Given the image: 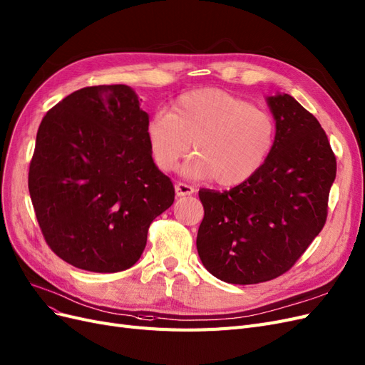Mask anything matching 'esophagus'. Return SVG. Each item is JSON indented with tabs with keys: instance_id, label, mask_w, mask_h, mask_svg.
Masks as SVG:
<instances>
[{
	"instance_id": "obj_1",
	"label": "esophagus",
	"mask_w": 365,
	"mask_h": 365,
	"mask_svg": "<svg viewBox=\"0 0 365 365\" xmlns=\"http://www.w3.org/2000/svg\"><path fill=\"white\" fill-rule=\"evenodd\" d=\"M175 193H177V196H190L195 193V188L184 182H177L175 184Z\"/></svg>"
}]
</instances>
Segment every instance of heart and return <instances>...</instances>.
Instances as JSON below:
<instances>
[{
  "instance_id": "obj_1",
  "label": "heart",
  "mask_w": 365,
  "mask_h": 365,
  "mask_svg": "<svg viewBox=\"0 0 365 365\" xmlns=\"http://www.w3.org/2000/svg\"><path fill=\"white\" fill-rule=\"evenodd\" d=\"M146 139L155 166L170 172L190 143L195 155L182 172L220 185L249 180L267 161L276 139L270 113L220 89H199L178 96L169 111L158 110L146 125Z\"/></svg>"
}]
</instances>
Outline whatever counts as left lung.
<instances>
[{"label": "left lung", "mask_w": 365, "mask_h": 365, "mask_svg": "<svg viewBox=\"0 0 365 365\" xmlns=\"http://www.w3.org/2000/svg\"><path fill=\"white\" fill-rule=\"evenodd\" d=\"M266 101L276 139L264 166L228 192L199 190L197 254L228 284L266 282L292 269L324 226L336 175L319 120L287 93Z\"/></svg>", "instance_id": "left-lung-1"}]
</instances>
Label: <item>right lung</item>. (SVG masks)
<instances>
[{"label": "right lung", "instance_id": "1", "mask_svg": "<svg viewBox=\"0 0 365 365\" xmlns=\"http://www.w3.org/2000/svg\"><path fill=\"white\" fill-rule=\"evenodd\" d=\"M140 101L125 84L84 87L37 130L29 172L36 217L53 252L78 269L134 266L149 225L173 204L172 181L150 155Z\"/></svg>", "mask_w": 365, "mask_h": 365}]
</instances>
